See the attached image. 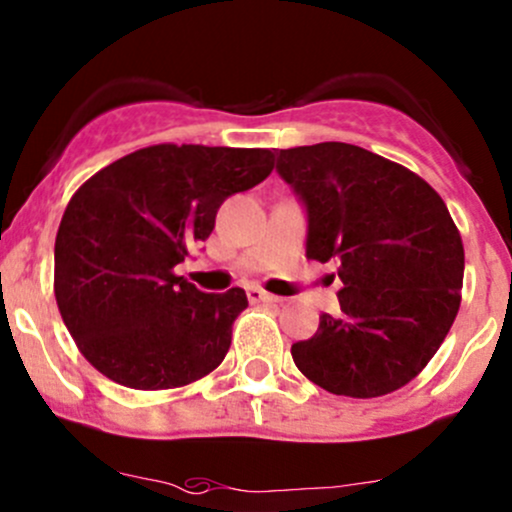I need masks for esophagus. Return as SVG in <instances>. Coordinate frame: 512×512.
I'll return each mask as SVG.
<instances>
[{"label":"esophagus","instance_id":"34e87169","mask_svg":"<svg viewBox=\"0 0 512 512\" xmlns=\"http://www.w3.org/2000/svg\"><path fill=\"white\" fill-rule=\"evenodd\" d=\"M247 299H250L252 304H257V301H279L277 297H272L270 292H265V289H260V287L247 289Z\"/></svg>","mask_w":512,"mask_h":512}]
</instances>
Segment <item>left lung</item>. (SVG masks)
Returning a JSON list of instances; mask_svg holds the SVG:
<instances>
[{
  "mask_svg": "<svg viewBox=\"0 0 512 512\" xmlns=\"http://www.w3.org/2000/svg\"><path fill=\"white\" fill-rule=\"evenodd\" d=\"M277 174L306 211V257L338 265L341 314L292 346L297 368L333 395L407 385L456 319L464 245L446 203L395 161L346 142L277 149Z\"/></svg>",
  "mask_w": 512,
  "mask_h": 512,
  "instance_id": "obj_1",
  "label": "left lung"
}]
</instances>
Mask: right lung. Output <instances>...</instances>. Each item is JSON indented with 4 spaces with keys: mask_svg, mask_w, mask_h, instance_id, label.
Returning <instances> with one entry per match:
<instances>
[{
    "mask_svg": "<svg viewBox=\"0 0 512 512\" xmlns=\"http://www.w3.org/2000/svg\"><path fill=\"white\" fill-rule=\"evenodd\" d=\"M272 169L270 149L157 144L75 191L56 235L53 289L93 368L132 390H169L223 363L245 292H201L174 267L213 233L225 198Z\"/></svg>",
    "mask_w": 512,
    "mask_h": 512,
    "instance_id": "1",
    "label": "right lung"
}]
</instances>
